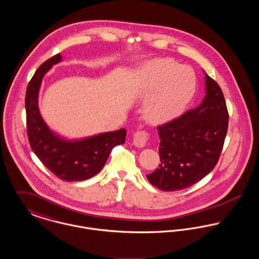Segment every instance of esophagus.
<instances>
[{"mask_svg": "<svg viewBox=\"0 0 259 259\" xmlns=\"http://www.w3.org/2000/svg\"><path fill=\"white\" fill-rule=\"evenodd\" d=\"M150 139V134L149 132L145 131V130H141V131H137L134 134V138H133V142L135 144V146L137 147H143L146 145V143Z\"/></svg>", "mask_w": 259, "mask_h": 259, "instance_id": "obj_1", "label": "esophagus"}]
</instances>
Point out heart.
Returning <instances> with one entry per match:
<instances>
[{
    "label": "heart",
    "mask_w": 259,
    "mask_h": 259,
    "mask_svg": "<svg viewBox=\"0 0 259 259\" xmlns=\"http://www.w3.org/2000/svg\"><path fill=\"white\" fill-rule=\"evenodd\" d=\"M143 96L149 98L145 115L152 122L176 117L191 100L196 88L193 71L170 59H159L144 69Z\"/></svg>",
    "instance_id": "heart-1"
}]
</instances>
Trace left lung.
Wrapping results in <instances>:
<instances>
[{
  "mask_svg": "<svg viewBox=\"0 0 259 259\" xmlns=\"http://www.w3.org/2000/svg\"><path fill=\"white\" fill-rule=\"evenodd\" d=\"M206 75V97L198 107L158 126L159 167L148 180L162 191L187 188L216 166L225 143L229 112L217 81Z\"/></svg>",
  "mask_w": 259,
  "mask_h": 259,
  "instance_id": "left-lung-1",
  "label": "left lung"
}]
</instances>
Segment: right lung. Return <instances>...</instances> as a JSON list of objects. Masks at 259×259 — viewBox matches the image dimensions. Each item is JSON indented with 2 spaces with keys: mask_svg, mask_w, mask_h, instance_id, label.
<instances>
[{
  "mask_svg": "<svg viewBox=\"0 0 259 259\" xmlns=\"http://www.w3.org/2000/svg\"><path fill=\"white\" fill-rule=\"evenodd\" d=\"M60 60L61 55L56 54L41 64L27 84L25 95L27 137L40 161L58 179L80 181L100 172L112 149L124 144L126 130L120 129L75 142L61 139L49 130L38 110V91L44 74Z\"/></svg>",
  "mask_w": 259,
  "mask_h": 259,
  "instance_id": "1",
  "label": "right lung"
}]
</instances>
